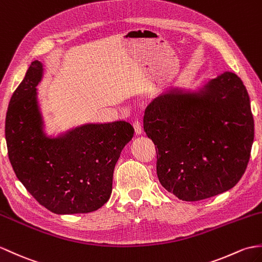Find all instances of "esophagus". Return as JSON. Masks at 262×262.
Listing matches in <instances>:
<instances>
[{"label": "esophagus", "mask_w": 262, "mask_h": 262, "mask_svg": "<svg viewBox=\"0 0 262 262\" xmlns=\"http://www.w3.org/2000/svg\"><path fill=\"white\" fill-rule=\"evenodd\" d=\"M134 128H135V132H136V134L137 135H141V134L143 133V127H142V124L139 123L138 120H135L134 121Z\"/></svg>", "instance_id": "esophagus-1"}]
</instances>
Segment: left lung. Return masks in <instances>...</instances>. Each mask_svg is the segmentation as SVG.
<instances>
[{"mask_svg": "<svg viewBox=\"0 0 262 262\" xmlns=\"http://www.w3.org/2000/svg\"><path fill=\"white\" fill-rule=\"evenodd\" d=\"M144 130L157 148L162 186L183 201L209 199L246 171L254 136L250 98L230 71L199 90L171 87L146 107Z\"/></svg>", "mask_w": 262, "mask_h": 262, "instance_id": "1", "label": "left lung"}]
</instances>
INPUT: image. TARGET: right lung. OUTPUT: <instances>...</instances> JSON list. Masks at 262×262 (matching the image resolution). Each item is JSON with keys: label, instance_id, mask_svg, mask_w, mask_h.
Returning <instances> with one entry per match:
<instances>
[{"label": "right lung", "instance_id": "1", "mask_svg": "<svg viewBox=\"0 0 262 262\" xmlns=\"http://www.w3.org/2000/svg\"><path fill=\"white\" fill-rule=\"evenodd\" d=\"M43 64L35 60L11 97L5 118L8 154L28 192L56 214L89 213L111 198L115 165L134 136L127 121L84 124L48 136L36 86Z\"/></svg>", "mask_w": 262, "mask_h": 262}]
</instances>
